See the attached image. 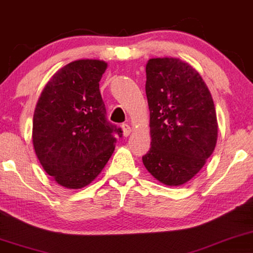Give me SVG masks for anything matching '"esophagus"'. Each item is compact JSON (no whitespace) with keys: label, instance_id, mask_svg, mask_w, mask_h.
I'll return each mask as SVG.
<instances>
[{"label":"esophagus","instance_id":"esophagus-1","mask_svg":"<svg viewBox=\"0 0 253 253\" xmlns=\"http://www.w3.org/2000/svg\"><path fill=\"white\" fill-rule=\"evenodd\" d=\"M121 128H123V132H124V136H128L130 132H132V128H130L129 125L127 124H124L123 126H121Z\"/></svg>","mask_w":253,"mask_h":253}]
</instances>
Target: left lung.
Returning a JSON list of instances; mask_svg holds the SVG:
<instances>
[{
	"label": "left lung",
	"instance_id": "obj_1",
	"mask_svg": "<svg viewBox=\"0 0 253 253\" xmlns=\"http://www.w3.org/2000/svg\"><path fill=\"white\" fill-rule=\"evenodd\" d=\"M146 73L151 147L142 162L160 183L180 186L203 169L216 146L213 97L200 74L180 59H149Z\"/></svg>",
	"mask_w": 253,
	"mask_h": 253
}]
</instances>
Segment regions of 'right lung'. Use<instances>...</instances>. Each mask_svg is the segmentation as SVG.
<instances>
[{"label": "right lung", "instance_id": "add662e5", "mask_svg": "<svg viewBox=\"0 0 253 253\" xmlns=\"http://www.w3.org/2000/svg\"><path fill=\"white\" fill-rule=\"evenodd\" d=\"M103 60H76L43 87L33 114L32 143L42 169L66 188L89 185L112 156L121 129L105 118Z\"/></svg>", "mask_w": 253, "mask_h": 253}]
</instances>
